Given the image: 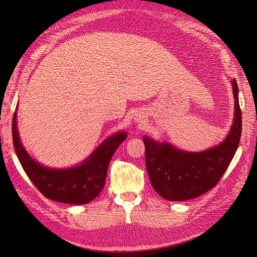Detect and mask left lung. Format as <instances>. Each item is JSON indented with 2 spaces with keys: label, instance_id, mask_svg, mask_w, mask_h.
Returning <instances> with one entry per match:
<instances>
[{
  "label": "left lung",
  "instance_id": "left-lung-1",
  "mask_svg": "<svg viewBox=\"0 0 257 257\" xmlns=\"http://www.w3.org/2000/svg\"><path fill=\"white\" fill-rule=\"evenodd\" d=\"M232 86L235 98L234 122L225 140L215 148L194 154L144 137L147 171L151 185L162 198L168 201L198 198L214 188L230 166L242 132L236 79L232 80Z\"/></svg>",
  "mask_w": 257,
  "mask_h": 257
}]
</instances>
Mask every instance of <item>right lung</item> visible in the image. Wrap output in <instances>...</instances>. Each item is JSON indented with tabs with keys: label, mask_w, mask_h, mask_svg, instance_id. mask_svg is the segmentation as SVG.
I'll return each mask as SVG.
<instances>
[{
	"label": "right lung",
	"mask_w": 257,
	"mask_h": 257,
	"mask_svg": "<svg viewBox=\"0 0 257 257\" xmlns=\"http://www.w3.org/2000/svg\"><path fill=\"white\" fill-rule=\"evenodd\" d=\"M12 137L22 167L43 195L66 204H86L98 196L105 187L109 162L119 145L127 138V134H114L103 141L84 163L65 170L46 168L29 156L20 141L16 112L12 121Z\"/></svg>",
	"instance_id": "right-lung-1"
}]
</instances>
